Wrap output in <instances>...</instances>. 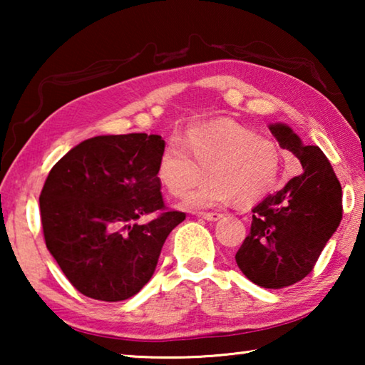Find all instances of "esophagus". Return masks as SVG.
Listing matches in <instances>:
<instances>
[{
  "instance_id": "obj_1",
  "label": "esophagus",
  "mask_w": 365,
  "mask_h": 365,
  "mask_svg": "<svg viewBox=\"0 0 365 365\" xmlns=\"http://www.w3.org/2000/svg\"><path fill=\"white\" fill-rule=\"evenodd\" d=\"M200 215L202 219H206L209 222H215V220H219L222 217L220 212H201Z\"/></svg>"
}]
</instances>
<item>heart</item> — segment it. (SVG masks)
Returning <instances> with one entry per match:
<instances>
[{
    "label": "heart",
    "instance_id": "obj_1",
    "mask_svg": "<svg viewBox=\"0 0 365 365\" xmlns=\"http://www.w3.org/2000/svg\"><path fill=\"white\" fill-rule=\"evenodd\" d=\"M282 154L274 140L251 127L219 120L191 127L183 145L170 140L158 163V180L170 196L185 197L183 207L202 209L230 201L252 205L275 188Z\"/></svg>",
    "mask_w": 365,
    "mask_h": 365
}]
</instances>
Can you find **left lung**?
Here are the masks:
<instances>
[{"label": "left lung", "instance_id": "obj_1", "mask_svg": "<svg viewBox=\"0 0 365 365\" xmlns=\"http://www.w3.org/2000/svg\"><path fill=\"white\" fill-rule=\"evenodd\" d=\"M280 148L302 165L299 175L252 209L248 237L235 259L252 283L293 285L312 272L341 222V185L319 146H306L287 123H270Z\"/></svg>", "mask_w": 365, "mask_h": 365}]
</instances>
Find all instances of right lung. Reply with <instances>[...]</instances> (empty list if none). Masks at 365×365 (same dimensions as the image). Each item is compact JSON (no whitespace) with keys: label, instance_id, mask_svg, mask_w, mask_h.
Segmentation results:
<instances>
[{"label":"right lung","instance_id":"right-lung-1","mask_svg":"<svg viewBox=\"0 0 365 365\" xmlns=\"http://www.w3.org/2000/svg\"><path fill=\"white\" fill-rule=\"evenodd\" d=\"M164 146L159 135H101L49 170L40 195L46 248L88 298L115 302L137 294L165 238L185 220L183 212L165 209L160 195Z\"/></svg>","mask_w":365,"mask_h":365}]
</instances>
